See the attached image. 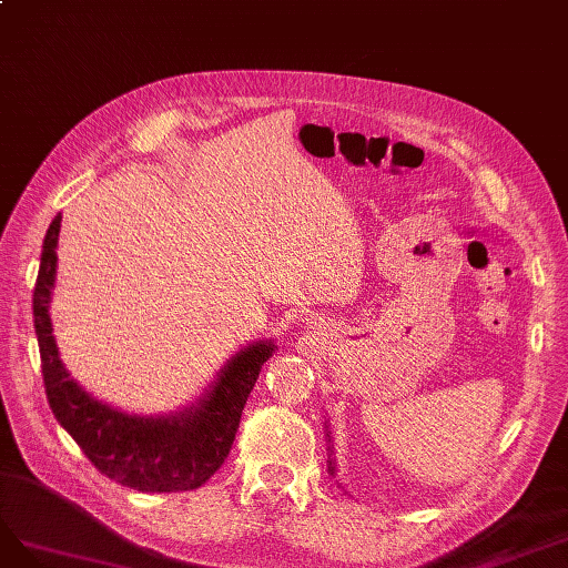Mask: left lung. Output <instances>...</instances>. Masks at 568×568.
<instances>
[{"label": "left lung", "instance_id": "1", "mask_svg": "<svg viewBox=\"0 0 568 568\" xmlns=\"http://www.w3.org/2000/svg\"><path fill=\"white\" fill-rule=\"evenodd\" d=\"M325 432H327V429H325ZM325 436H327V442H331V432H327ZM327 450H331V453H327V455H331V457H327V471H331L333 477H335V460H333L335 453H333V446H327Z\"/></svg>", "mask_w": 568, "mask_h": 568}]
</instances>
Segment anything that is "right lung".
<instances>
[{
  "label": "right lung",
  "instance_id": "right-lung-1",
  "mask_svg": "<svg viewBox=\"0 0 568 568\" xmlns=\"http://www.w3.org/2000/svg\"><path fill=\"white\" fill-rule=\"evenodd\" d=\"M61 214L49 224L38 283L32 292L34 335L40 344L44 389L53 417L108 479L141 493H176L203 486L224 465L247 396L262 365L276 354L273 339L235 352L195 404L170 415L124 413L94 398L72 379L51 325L57 285Z\"/></svg>",
  "mask_w": 568,
  "mask_h": 568
}]
</instances>
